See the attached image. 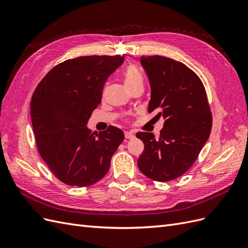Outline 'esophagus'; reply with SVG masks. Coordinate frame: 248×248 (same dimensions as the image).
<instances>
[{
  "label": "esophagus",
  "mask_w": 248,
  "mask_h": 248,
  "mask_svg": "<svg viewBox=\"0 0 248 248\" xmlns=\"http://www.w3.org/2000/svg\"><path fill=\"white\" fill-rule=\"evenodd\" d=\"M124 136H125V139H127V140L134 139V134L132 132H130V131H125L124 132Z\"/></svg>",
  "instance_id": "esophagus-1"
}]
</instances>
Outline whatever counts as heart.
Masks as SVG:
<instances>
[{"label":"heart","mask_w":248,"mask_h":248,"mask_svg":"<svg viewBox=\"0 0 248 248\" xmlns=\"http://www.w3.org/2000/svg\"><path fill=\"white\" fill-rule=\"evenodd\" d=\"M142 76L137 66L130 65L124 73V82L127 89H131L136 86L142 85Z\"/></svg>","instance_id":"1"}]
</instances>
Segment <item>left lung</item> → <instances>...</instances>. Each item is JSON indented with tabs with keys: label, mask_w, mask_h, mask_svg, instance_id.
I'll return each mask as SVG.
<instances>
[{
	"label": "left lung",
	"mask_w": 248,
	"mask_h": 248,
	"mask_svg": "<svg viewBox=\"0 0 248 248\" xmlns=\"http://www.w3.org/2000/svg\"><path fill=\"white\" fill-rule=\"evenodd\" d=\"M151 86L148 111L164 119L156 139L138 132L145 149L138 160L148 178L168 182L182 176L197 160L212 128V112L200 78L185 64L162 56H142Z\"/></svg>",
	"instance_id": "obj_1"
}]
</instances>
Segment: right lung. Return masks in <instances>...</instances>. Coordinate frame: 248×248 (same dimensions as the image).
<instances>
[{"instance_id":"right-lung-1","label":"right lung","mask_w":248,"mask_h":248,"mask_svg":"<svg viewBox=\"0 0 248 248\" xmlns=\"http://www.w3.org/2000/svg\"><path fill=\"white\" fill-rule=\"evenodd\" d=\"M124 62L123 56H85L55 66L31 100L38 152L60 181L86 187L107 175L111 156L124 140L115 126L94 134L87 128L101 101L104 82Z\"/></svg>"}]
</instances>
